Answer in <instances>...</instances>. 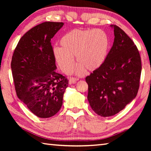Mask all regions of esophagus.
<instances>
[{"label": "esophagus", "mask_w": 151, "mask_h": 151, "mask_svg": "<svg viewBox=\"0 0 151 151\" xmlns=\"http://www.w3.org/2000/svg\"><path fill=\"white\" fill-rule=\"evenodd\" d=\"M78 80L75 78H70L69 80V84L70 85V84H75V83L77 82Z\"/></svg>", "instance_id": "obj_1"}]
</instances>
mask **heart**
Listing matches in <instances>:
<instances>
[{
	"label": "heart",
	"mask_w": 151,
	"mask_h": 151,
	"mask_svg": "<svg viewBox=\"0 0 151 151\" xmlns=\"http://www.w3.org/2000/svg\"><path fill=\"white\" fill-rule=\"evenodd\" d=\"M61 47H55L52 54L56 63L64 73H69L75 65V58L78 64L75 69L78 75L85 70L99 69L106 58L110 40L107 33L101 29L73 30L61 38Z\"/></svg>",
	"instance_id": "b5f03b06"
}]
</instances>
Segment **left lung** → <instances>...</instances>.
<instances>
[{
    "instance_id": "1",
    "label": "left lung",
    "mask_w": 151,
    "mask_h": 151,
    "mask_svg": "<svg viewBox=\"0 0 151 151\" xmlns=\"http://www.w3.org/2000/svg\"><path fill=\"white\" fill-rule=\"evenodd\" d=\"M114 41L103 64L86 78L88 100L100 116H113L136 98L139 86L142 62L136 46L116 25Z\"/></svg>"
}]
</instances>
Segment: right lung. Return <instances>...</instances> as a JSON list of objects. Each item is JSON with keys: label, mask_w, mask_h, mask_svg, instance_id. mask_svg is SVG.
I'll return each instance as SVG.
<instances>
[{"label": "right lung", "mask_w": 151, "mask_h": 151, "mask_svg": "<svg viewBox=\"0 0 151 151\" xmlns=\"http://www.w3.org/2000/svg\"><path fill=\"white\" fill-rule=\"evenodd\" d=\"M63 22H45L22 36L12 56L11 68L16 93L27 108L41 118L58 113L68 80L58 73L50 40Z\"/></svg>", "instance_id": "add662e5"}]
</instances>
